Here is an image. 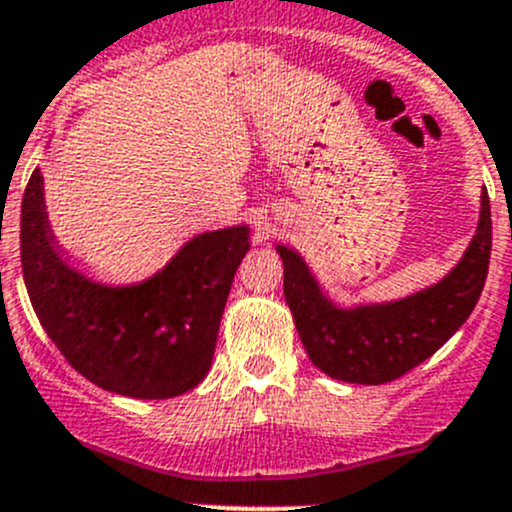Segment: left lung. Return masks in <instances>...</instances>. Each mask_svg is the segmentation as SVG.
I'll use <instances>...</instances> for the list:
<instances>
[{"instance_id":"1","label":"left lung","mask_w":512,"mask_h":512,"mask_svg":"<svg viewBox=\"0 0 512 512\" xmlns=\"http://www.w3.org/2000/svg\"><path fill=\"white\" fill-rule=\"evenodd\" d=\"M490 200L480 190L473 240L448 275L391 302L342 307L319 285L307 260L275 245L285 265V299L312 364L347 384H386L436 354L463 327L483 292L490 262Z\"/></svg>"}]
</instances>
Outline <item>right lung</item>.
<instances>
[{"instance_id":"add662e5","label":"right lung","mask_w":512,"mask_h":512,"mask_svg":"<svg viewBox=\"0 0 512 512\" xmlns=\"http://www.w3.org/2000/svg\"><path fill=\"white\" fill-rule=\"evenodd\" d=\"M250 227L190 237L151 277L106 285L69 262L51 230L36 168L22 200V272L41 327L91 384L131 399H173L213 366L227 294Z\"/></svg>"}]
</instances>
